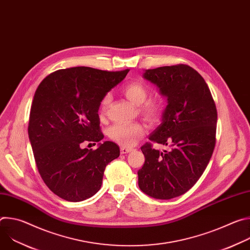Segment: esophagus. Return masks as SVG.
<instances>
[{
    "instance_id": "34e87169",
    "label": "esophagus",
    "mask_w": 250,
    "mask_h": 250,
    "mask_svg": "<svg viewBox=\"0 0 250 250\" xmlns=\"http://www.w3.org/2000/svg\"><path fill=\"white\" fill-rule=\"evenodd\" d=\"M132 151V148H128V147H121V153L122 154H126L128 152Z\"/></svg>"
}]
</instances>
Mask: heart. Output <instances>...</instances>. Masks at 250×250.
Here are the masks:
<instances>
[{
  "mask_svg": "<svg viewBox=\"0 0 250 250\" xmlns=\"http://www.w3.org/2000/svg\"><path fill=\"white\" fill-rule=\"evenodd\" d=\"M125 96L134 104H142L140 111L147 119L155 121L161 113L160 102L156 99L146 101L148 95V90L146 85L140 82H131L124 89ZM111 94H105L101 101L100 111L103 113L111 102ZM145 128L139 123H118L112 125L109 129V136L112 140L125 146H133L137 139L144 134Z\"/></svg>",
  "mask_w": 250,
  "mask_h": 250,
  "instance_id": "heart-1",
  "label": "heart"
}]
</instances>
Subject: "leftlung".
Segmentation results:
<instances>
[{"instance_id": "1", "label": "left lung", "mask_w": 250, "mask_h": 250, "mask_svg": "<svg viewBox=\"0 0 250 250\" xmlns=\"http://www.w3.org/2000/svg\"><path fill=\"white\" fill-rule=\"evenodd\" d=\"M142 77L167 98L149 139L170 149L141 146L146 161L137 172L138 186L149 197L169 200L185 194L204 173L216 145L217 109L204 78L188 65L148 69Z\"/></svg>"}]
</instances>
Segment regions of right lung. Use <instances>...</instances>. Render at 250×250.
Masks as SVG:
<instances>
[{"mask_svg": "<svg viewBox=\"0 0 250 250\" xmlns=\"http://www.w3.org/2000/svg\"><path fill=\"white\" fill-rule=\"evenodd\" d=\"M127 72L61 69L44 78L35 91L28 137L42 180L58 197L69 202L91 198L102 186L105 166L120 156L115 142H100L104 134L98 112L104 96ZM86 141L98 142V148L82 149Z\"/></svg>", "mask_w": 250, "mask_h": 250, "instance_id": "right-lung-1", "label": "right lung"}]
</instances>
